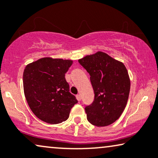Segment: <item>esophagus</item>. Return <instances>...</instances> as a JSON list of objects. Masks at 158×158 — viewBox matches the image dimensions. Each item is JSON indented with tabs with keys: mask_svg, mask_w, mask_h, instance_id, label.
<instances>
[{
	"mask_svg": "<svg viewBox=\"0 0 158 158\" xmlns=\"http://www.w3.org/2000/svg\"><path fill=\"white\" fill-rule=\"evenodd\" d=\"M76 97H77V99L78 101H80L81 100V95H77V96H76Z\"/></svg>",
	"mask_w": 158,
	"mask_h": 158,
	"instance_id": "34e87169",
	"label": "esophagus"
}]
</instances>
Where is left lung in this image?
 <instances>
[{
    "mask_svg": "<svg viewBox=\"0 0 158 158\" xmlns=\"http://www.w3.org/2000/svg\"><path fill=\"white\" fill-rule=\"evenodd\" d=\"M90 76L95 94L93 102L85 107L92 125L104 127L119 119L126 106L131 81L125 65L106 53L98 52L79 60Z\"/></svg>",
    "mask_w": 158,
    "mask_h": 158,
    "instance_id": "left-lung-1",
    "label": "left lung"
}]
</instances>
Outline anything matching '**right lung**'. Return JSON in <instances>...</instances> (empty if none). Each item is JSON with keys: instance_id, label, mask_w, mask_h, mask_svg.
Here are the masks:
<instances>
[{"instance_id": "add662e5", "label": "right lung", "mask_w": 158, "mask_h": 158, "mask_svg": "<svg viewBox=\"0 0 158 158\" xmlns=\"http://www.w3.org/2000/svg\"><path fill=\"white\" fill-rule=\"evenodd\" d=\"M72 63L71 60L44 57L26 65L24 93L31 111L41 120L49 124L63 123L77 103L65 78Z\"/></svg>"}]
</instances>
